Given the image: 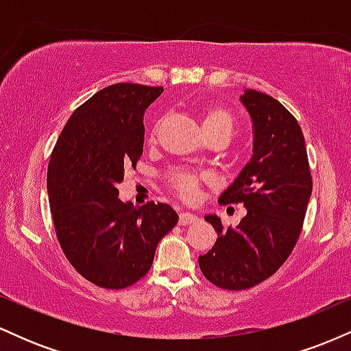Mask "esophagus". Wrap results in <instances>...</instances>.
<instances>
[{"mask_svg": "<svg viewBox=\"0 0 351 351\" xmlns=\"http://www.w3.org/2000/svg\"><path fill=\"white\" fill-rule=\"evenodd\" d=\"M199 217L196 215H193V213H181L180 215V226H188V224H193L196 223Z\"/></svg>", "mask_w": 351, "mask_h": 351, "instance_id": "esophagus-1", "label": "esophagus"}]
</instances>
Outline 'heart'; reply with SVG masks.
Wrapping results in <instances>:
<instances>
[{
  "label": "heart",
  "mask_w": 351,
  "mask_h": 351,
  "mask_svg": "<svg viewBox=\"0 0 351 351\" xmlns=\"http://www.w3.org/2000/svg\"><path fill=\"white\" fill-rule=\"evenodd\" d=\"M201 127H203L204 134L209 132H226L228 135H231L232 132V117L226 108L221 107H211L208 110H204L203 119H201ZM201 178L198 175L191 171H175L171 173L170 183L175 188V191L178 193L183 199H193L198 195Z\"/></svg>",
  "instance_id": "obj_1"
}]
</instances>
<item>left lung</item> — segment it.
<instances>
[{"label": "left lung", "instance_id": "1", "mask_svg": "<svg viewBox=\"0 0 351 351\" xmlns=\"http://www.w3.org/2000/svg\"><path fill=\"white\" fill-rule=\"evenodd\" d=\"M239 102L252 122V155L219 203H244L247 213L236 228L204 216L217 239L198 259L203 276L228 291L261 284L287 261L312 195L304 134L291 112L254 88H245Z\"/></svg>", "mask_w": 351, "mask_h": 351}]
</instances>
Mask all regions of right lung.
<instances>
[{"mask_svg": "<svg viewBox=\"0 0 351 351\" xmlns=\"http://www.w3.org/2000/svg\"><path fill=\"white\" fill-rule=\"evenodd\" d=\"M162 92L140 84L102 88L69 117L51 155L47 195L59 244L99 287L125 289L142 279L178 223L168 204L134 206L117 189L142 155L145 110Z\"/></svg>", "mask_w": 351, "mask_h": 351, "instance_id": "right-lung-1", "label": "right lung"}]
</instances>
